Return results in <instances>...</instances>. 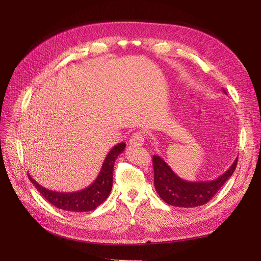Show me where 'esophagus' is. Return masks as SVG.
I'll return each mask as SVG.
<instances>
[{
  "label": "esophagus",
  "instance_id": "obj_1",
  "mask_svg": "<svg viewBox=\"0 0 261 261\" xmlns=\"http://www.w3.org/2000/svg\"><path fill=\"white\" fill-rule=\"evenodd\" d=\"M144 144H145V136L140 132L134 133L130 136V139H129L130 146L136 147V146H143Z\"/></svg>",
  "mask_w": 261,
  "mask_h": 261
}]
</instances>
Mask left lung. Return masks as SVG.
<instances>
[{
	"instance_id": "1",
	"label": "left lung",
	"mask_w": 261,
	"mask_h": 261,
	"mask_svg": "<svg viewBox=\"0 0 261 261\" xmlns=\"http://www.w3.org/2000/svg\"><path fill=\"white\" fill-rule=\"evenodd\" d=\"M238 159L239 158H236L228 170L216 179L208 181H187L178 177L160 155H153V181L155 191L160 198L171 206L181 208L201 206L207 203L232 176L238 164Z\"/></svg>"
}]
</instances>
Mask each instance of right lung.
<instances>
[{
  "mask_svg": "<svg viewBox=\"0 0 261 261\" xmlns=\"http://www.w3.org/2000/svg\"><path fill=\"white\" fill-rule=\"evenodd\" d=\"M125 146V143H120L110 150L103 164H102L98 177L94 179L91 185L82 189V191L70 193L50 191V189L44 188L42 185L37 183L30 174H28V177L36 186L37 191L57 208L73 212L91 211L99 207L111 193L114 163L117 155L124 151Z\"/></svg>",
  "mask_w": 261,
  "mask_h": 261,
  "instance_id": "right-lung-1",
  "label": "right lung"
}]
</instances>
